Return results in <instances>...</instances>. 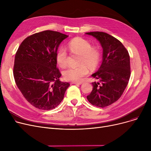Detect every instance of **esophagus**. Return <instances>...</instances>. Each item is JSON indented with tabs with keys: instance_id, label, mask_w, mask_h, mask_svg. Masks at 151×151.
<instances>
[{
	"instance_id": "1",
	"label": "esophagus",
	"mask_w": 151,
	"mask_h": 151,
	"mask_svg": "<svg viewBox=\"0 0 151 151\" xmlns=\"http://www.w3.org/2000/svg\"><path fill=\"white\" fill-rule=\"evenodd\" d=\"M71 84H76V85H80L82 83H78V82H71Z\"/></svg>"
}]
</instances>
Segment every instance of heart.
I'll return each instance as SVG.
<instances>
[{
    "label": "heart",
    "instance_id": "heart-1",
    "mask_svg": "<svg viewBox=\"0 0 151 151\" xmlns=\"http://www.w3.org/2000/svg\"><path fill=\"white\" fill-rule=\"evenodd\" d=\"M67 46L71 53L80 54V65L70 67L63 71V76L67 81L78 82L88 75L89 69L96 68L100 59V51L98 47L92 46L87 40L81 37H76L68 43ZM56 62L59 67L65 68L68 65V53L65 48L60 47L56 53ZM86 65V66L85 65Z\"/></svg>",
    "mask_w": 151,
    "mask_h": 151
}]
</instances>
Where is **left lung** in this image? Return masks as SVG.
I'll return each mask as SVG.
<instances>
[{
  "label": "left lung",
  "instance_id": "left-lung-1",
  "mask_svg": "<svg viewBox=\"0 0 151 151\" xmlns=\"http://www.w3.org/2000/svg\"><path fill=\"white\" fill-rule=\"evenodd\" d=\"M103 48L102 63L92 75L99 80L92 83L93 89L87 99L92 105L104 108L120 99L130 77V55L122 43L115 37L103 32H91Z\"/></svg>",
  "mask_w": 151,
  "mask_h": 151
}]
</instances>
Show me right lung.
I'll use <instances>...</instances> for the list:
<instances>
[{"mask_svg": "<svg viewBox=\"0 0 151 151\" xmlns=\"http://www.w3.org/2000/svg\"><path fill=\"white\" fill-rule=\"evenodd\" d=\"M68 37L45 30L25 38L16 52L13 76L17 87L30 105L42 110L57 107L64 97L68 83L59 80L56 53Z\"/></svg>", "mask_w": 151, "mask_h": 151, "instance_id": "right-lung-1", "label": "right lung"}]
</instances>
